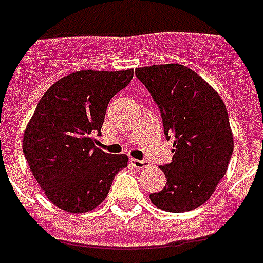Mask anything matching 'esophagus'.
Listing matches in <instances>:
<instances>
[{
	"label": "esophagus",
	"instance_id": "obj_1",
	"mask_svg": "<svg viewBox=\"0 0 263 263\" xmlns=\"http://www.w3.org/2000/svg\"><path fill=\"white\" fill-rule=\"evenodd\" d=\"M130 165L133 167H136V169H141V167H144L145 165H147V162L145 161H141V159H130Z\"/></svg>",
	"mask_w": 263,
	"mask_h": 263
}]
</instances>
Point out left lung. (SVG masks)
I'll use <instances>...</instances> for the list:
<instances>
[{"label":"left lung","mask_w":263,"mask_h":263,"mask_svg":"<svg viewBox=\"0 0 263 263\" xmlns=\"http://www.w3.org/2000/svg\"><path fill=\"white\" fill-rule=\"evenodd\" d=\"M159 108L163 133L173 139V158L161 166L166 185L149 199L166 212L198 208L228 171L233 134L222 98L204 79L179 64L136 69Z\"/></svg>","instance_id":"8db88e82"}]
</instances>
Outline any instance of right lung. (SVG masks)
Listing matches in <instances>:
<instances>
[{"instance_id":"right-lung-1","label":"right lung","mask_w":263,"mask_h":263,"mask_svg":"<svg viewBox=\"0 0 263 263\" xmlns=\"http://www.w3.org/2000/svg\"><path fill=\"white\" fill-rule=\"evenodd\" d=\"M133 78L122 72L80 70L52 84L39 101L23 137V154L47 198L70 214L88 212L127 166L124 154L97 148L110 98Z\"/></svg>"}]
</instances>
